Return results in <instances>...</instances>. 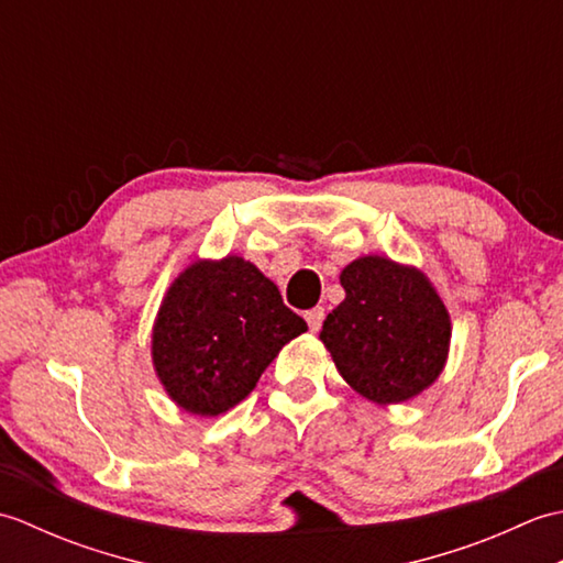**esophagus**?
I'll return each instance as SVG.
<instances>
[{"label": "esophagus", "mask_w": 563, "mask_h": 563, "mask_svg": "<svg viewBox=\"0 0 563 563\" xmlns=\"http://www.w3.org/2000/svg\"><path fill=\"white\" fill-rule=\"evenodd\" d=\"M305 319H307V324H309V331L317 333L321 329V321H324V307L309 309V312H305Z\"/></svg>", "instance_id": "1"}]
</instances>
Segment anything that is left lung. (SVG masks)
<instances>
[{
    "mask_svg": "<svg viewBox=\"0 0 563 563\" xmlns=\"http://www.w3.org/2000/svg\"><path fill=\"white\" fill-rule=\"evenodd\" d=\"M345 300L319 339L341 377L375 404L418 397L440 377L450 353V314L416 266L361 256L341 271Z\"/></svg>",
    "mask_w": 563,
    "mask_h": 563,
    "instance_id": "obj_1",
    "label": "left lung"
}]
</instances>
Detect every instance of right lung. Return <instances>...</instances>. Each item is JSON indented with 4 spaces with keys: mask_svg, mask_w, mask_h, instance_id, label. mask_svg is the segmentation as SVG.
<instances>
[{
    "mask_svg": "<svg viewBox=\"0 0 563 563\" xmlns=\"http://www.w3.org/2000/svg\"><path fill=\"white\" fill-rule=\"evenodd\" d=\"M305 331V319L254 263L198 258L159 305L152 365L178 409L220 416L246 399L283 345Z\"/></svg>",
    "mask_w": 563,
    "mask_h": 563,
    "instance_id": "add662e5",
    "label": "right lung"
}]
</instances>
